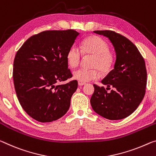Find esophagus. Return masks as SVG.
Segmentation results:
<instances>
[{
  "label": "esophagus",
  "mask_w": 156,
  "mask_h": 156,
  "mask_svg": "<svg viewBox=\"0 0 156 156\" xmlns=\"http://www.w3.org/2000/svg\"><path fill=\"white\" fill-rule=\"evenodd\" d=\"M84 85H85V83H83V82H80V81H78V85L79 86H83Z\"/></svg>",
  "instance_id": "obj_1"
}]
</instances>
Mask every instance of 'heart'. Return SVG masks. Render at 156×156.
I'll list each match as a JSON object with an SVG mask.
<instances>
[{
  "label": "heart",
  "mask_w": 156,
  "mask_h": 156,
  "mask_svg": "<svg viewBox=\"0 0 156 156\" xmlns=\"http://www.w3.org/2000/svg\"><path fill=\"white\" fill-rule=\"evenodd\" d=\"M109 44L100 37L90 36L80 44V51L75 46H71L66 52V59L69 66L75 68L80 64L82 55H91V69H78L73 73V78L80 82L96 80L100 77V72L108 73L113 67L115 56L109 50Z\"/></svg>",
  "instance_id": "heart-1"
}]
</instances>
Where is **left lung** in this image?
I'll use <instances>...</instances> for the list:
<instances>
[{"label": "left lung", "instance_id": "8db88e82", "mask_svg": "<svg viewBox=\"0 0 156 156\" xmlns=\"http://www.w3.org/2000/svg\"><path fill=\"white\" fill-rule=\"evenodd\" d=\"M94 33L110 39L115 47L116 61L114 69L101 80L107 88L94 85L91 105L108 119H124L137 109L145 94L147 73L144 58L135 44L122 34L112 30Z\"/></svg>", "mask_w": 156, "mask_h": 156}]
</instances>
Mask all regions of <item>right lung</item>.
<instances>
[{"mask_svg": "<svg viewBox=\"0 0 156 156\" xmlns=\"http://www.w3.org/2000/svg\"><path fill=\"white\" fill-rule=\"evenodd\" d=\"M78 35L74 30L43 31L16 52L13 80L17 98L26 112L39 122L58 119L70 107L78 81L56 84L72 77L66 55Z\"/></svg>", "mask_w": 156, "mask_h": 156, "instance_id": "1", "label": "right lung"}]
</instances>
